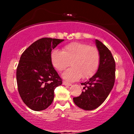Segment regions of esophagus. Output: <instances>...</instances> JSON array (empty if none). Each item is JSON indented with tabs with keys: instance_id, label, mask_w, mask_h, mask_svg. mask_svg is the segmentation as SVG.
<instances>
[{
	"instance_id": "esophagus-1",
	"label": "esophagus",
	"mask_w": 134,
	"mask_h": 134,
	"mask_svg": "<svg viewBox=\"0 0 134 134\" xmlns=\"http://www.w3.org/2000/svg\"><path fill=\"white\" fill-rule=\"evenodd\" d=\"M63 84H64V85H65V86H71L72 85V84L71 83H69V82H66V81H64V82H63Z\"/></svg>"
}]
</instances>
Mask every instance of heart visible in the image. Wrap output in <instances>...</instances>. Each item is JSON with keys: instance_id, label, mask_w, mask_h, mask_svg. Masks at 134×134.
<instances>
[{"instance_id": "1", "label": "heart", "mask_w": 134, "mask_h": 134, "mask_svg": "<svg viewBox=\"0 0 134 134\" xmlns=\"http://www.w3.org/2000/svg\"><path fill=\"white\" fill-rule=\"evenodd\" d=\"M52 65L59 72H62L71 61L72 67L63 74L64 79L74 81L80 77L87 79L98 70L100 62V55L96 48L81 42H72L63 47L62 50L55 49L50 53Z\"/></svg>"}]
</instances>
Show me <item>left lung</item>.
I'll use <instances>...</instances> for the list:
<instances>
[{
  "label": "left lung",
  "instance_id": "obj_1",
  "mask_svg": "<svg viewBox=\"0 0 134 134\" xmlns=\"http://www.w3.org/2000/svg\"><path fill=\"white\" fill-rule=\"evenodd\" d=\"M95 42L100 55L98 71L89 81L81 83L84 91L73 98L74 103L85 110H94L105 101L115 80V62L111 52L100 41Z\"/></svg>",
  "mask_w": 134,
  "mask_h": 134
}]
</instances>
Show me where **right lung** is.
<instances>
[{"label": "right lung", "mask_w": 134, "mask_h": 134, "mask_svg": "<svg viewBox=\"0 0 134 134\" xmlns=\"http://www.w3.org/2000/svg\"><path fill=\"white\" fill-rule=\"evenodd\" d=\"M64 40L43 38L24 50L17 67L16 79L23 102L34 111L47 108L54 98V90L62 84L50 61V53Z\"/></svg>", "instance_id": "1"}]
</instances>
